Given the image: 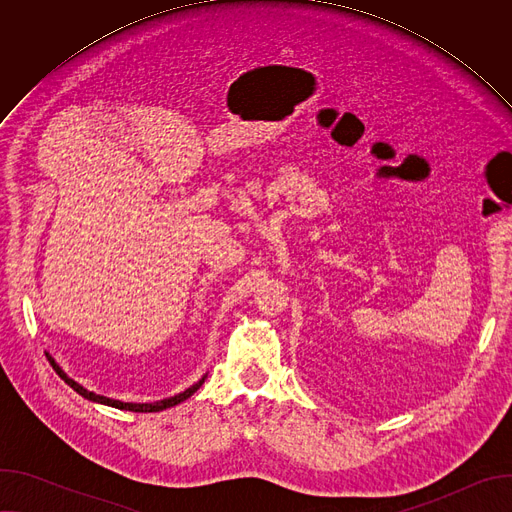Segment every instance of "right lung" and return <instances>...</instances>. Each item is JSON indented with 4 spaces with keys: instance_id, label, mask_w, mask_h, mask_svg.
I'll list each match as a JSON object with an SVG mask.
<instances>
[{
    "instance_id": "obj_1",
    "label": "right lung",
    "mask_w": 512,
    "mask_h": 512,
    "mask_svg": "<svg viewBox=\"0 0 512 512\" xmlns=\"http://www.w3.org/2000/svg\"><path fill=\"white\" fill-rule=\"evenodd\" d=\"M46 358H48V362L52 364V369L56 371V375H58V377H60L68 387L75 389L81 397H85V399H89V401H93V403H101V405H109V407L123 409V411H133V413H156V411L170 409V407H174V405H178V403L186 401L188 397H192V395L202 387V383H204V379H206V375H204L200 381H196V383H194L192 387H188L186 391H182V393H178V395H174V397L162 399V401H154V403H123V401H117V399H109V397L97 395V393H93V391L85 389L83 385H79L75 379H70V377L60 369V364L52 358V354H50V352H46Z\"/></svg>"
}]
</instances>
